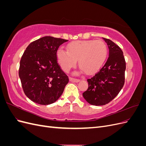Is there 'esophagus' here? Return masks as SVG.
<instances>
[{
  "label": "esophagus",
  "mask_w": 146,
  "mask_h": 146,
  "mask_svg": "<svg viewBox=\"0 0 146 146\" xmlns=\"http://www.w3.org/2000/svg\"><path fill=\"white\" fill-rule=\"evenodd\" d=\"M69 81L71 82H74V83H77L78 82H80V80L77 78H72V77H70L69 78Z\"/></svg>",
  "instance_id": "34e87169"
}]
</instances>
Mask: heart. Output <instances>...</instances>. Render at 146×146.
<instances>
[{
	"label": "heart",
	"instance_id": "heart-1",
	"mask_svg": "<svg viewBox=\"0 0 146 146\" xmlns=\"http://www.w3.org/2000/svg\"><path fill=\"white\" fill-rule=\"evenodd\" d=\"M68 52L59 48L57 60L64 72H68L78 61V65L87 74H92L102 67L107 58V49L101 40L78 41L69 43Z\"/></svg>",
	"mask_w": 146,
	"mask_h": 146
}]
</instances>
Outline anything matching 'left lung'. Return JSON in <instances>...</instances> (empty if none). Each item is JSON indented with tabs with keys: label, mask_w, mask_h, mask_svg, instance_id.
<instances>
[{
	"label": "left lung",
	"mask_w": 146,
	"mask_h": 146,
	"mask_svg": "<svg viewBox=\"0 0 146 146\" xmlns=\"http://www.w3.org/2000/svg\"><path fill=\"white\" fill-rule=\"evenodd\" d=\"M103 39L108 47V58L99 71L88 79V88L83 93L86 102L96 106L111 102L121 91L125 82L126 63L123 52L110 39Z\"/></svg>",
	"instance_id": "obj_1"
}]
</instances>
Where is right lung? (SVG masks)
<instances>
[{"mask_svg": "<svg viewBox=\"0 0 146 146\" xmlns=\"http://www.w3.org/2000/svg\"><path fill=\"white\" fill-rule=\"evenodd\" d=\"M66 41L44 36L26 48L20 61L19 76L25 94L33 102L49 105L63 94L69 78L57 63L56 52Z\"/></svg>", "mask_w": 146, "mask_h": 146, "instance_id": "obj_1", "label": "right lung"}]
</instances>
